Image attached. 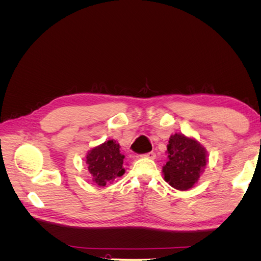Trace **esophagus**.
Returning a JSON list of instances; mask_svg holds the SVG:
<instances>
[{"label":"esophagus","instance_id":"34e87169","mask_svg":"<svg viewBox=\"0 0 261 261\" xmlns=\"http://www.w3.org/2000/svg\"><path fill=\"white\" fill-rule=\"evenodd\" d=\"M143 156H145V158H149V159H154V158H155V152H153V151H150V152H148V153L143 154Z\"/></svg>","mask_w":261,"mask_h":261}]
</instances>
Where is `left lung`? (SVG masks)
<instances>
[{"mask_svg": "<svg viewBox=\"0 0 261 261\" xmlns=\"http://www.w3.org/2000/svg\"><path fill=\"white\" fill-rule=\"evenodd\" d=\"M168 153L169 161L162 169L165 181L178 191L192 188L206 167V150L195 139L175 134L169 140Z\"/></svg>", "mask_w": 261, "mask_h": 261, "instance_id": "1", "label": "left lung"}]
</instances>
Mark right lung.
<instances>
[{"label": "right lung", "instance_id": "right-lung-1", "mask_svg": "<svg viewBox=\"0 0 261 261\" xmlns=\"http://www.w3.org/2000/svg\"><path fill=\"white\" fill-rule=\"evenodd\" d=\"M124 155L120 153L116 141L108 140L87 154V164L92 175V181L99 186H106L116 177L122 176Z\"/></svg>", "mask_w": 261, "mask_h": 261}]
</instances>
